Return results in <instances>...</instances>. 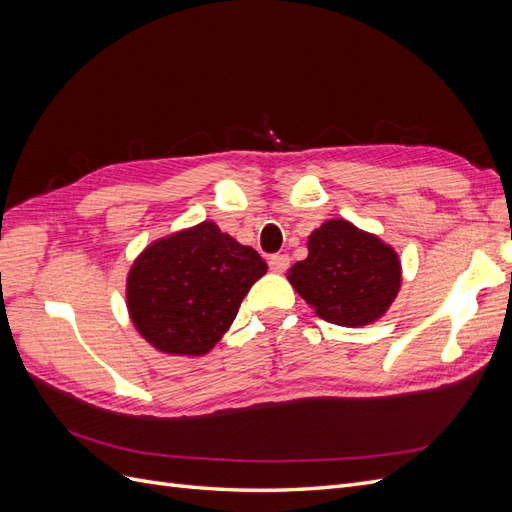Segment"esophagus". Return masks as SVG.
Returning a JSON list of instances; mask_svg holds the SVG:
<instances>
[{"label": "esophagus", "mask_w": 512, "mask_h": 512, "mask_svg": "<svg viewBox=\"0 0 512 512\" xmlns=\"http://www.w3.org/2000/svg\"><path fill=\"white\" fill-rule=\"evenodd\" d=\"M288 265H290V258L286 254H275L269 258V267L275 273H284L288 269Z\"/></svg>", "instance_id": "34e87169"}]
</instances>
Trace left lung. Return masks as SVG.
I'll return each mask as SVG.
<instances>
[{"instance_id":"obj_1","label":"left lung","mask_w":512,"mask_h":512,"mask_svg":"<svg viewBox=\"0 0 512 512\" xmlns=\"http://www.w3.org/2000/svg\"><path fill=\"white\" fill-rule=\"evenodd\" d=\"M307 258L294 262L288 282L339 327H365L384 316L401 286V265L391 245L346 220H329L307 241Z\"/></svg>"}]
</instances>
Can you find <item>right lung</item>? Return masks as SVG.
Wrapping results in <instances>:
<instances>
[{
  "mask_svg": "<svg viewBox=\"0 0 512 512\" xmlns=\"http://www.w3.org/2000/svg\"><path fill=\"white\" fill-rule=\"evenodd\" d=\"M267 262L218 224L203 222L158 239L128 273L136 331L166 354H207L235 320Z\"/></svg>",
  "mask_w": 512,
  "mask_h": 512,
  "instance_id": "1",
  "label": "right lung"
}]
</instances>
